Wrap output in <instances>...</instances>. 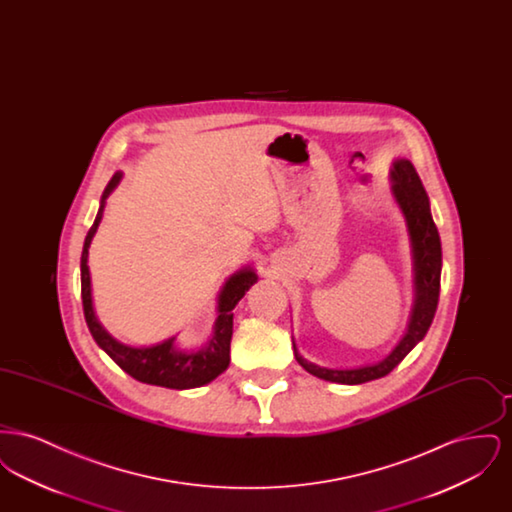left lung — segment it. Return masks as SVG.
<instances>
[{"label":"left lung","mask_w":512,"mask_h":512,"mask_svg":"<svg viewBox=\"0 0 512 512\" xmlns=\"http://www.w3.org/2000/svg\"><path fill=\"white\" fill-rule=\"evenodd\" d=\"M391 190L405 215L409 236L413 245L414 261V305L411 313L409 330L403 340L390 355L376 365L359 366V368H324L303 359L293 343L295 361L303 366L309 374L336 382V384H365L390 374L399 365L418 341L422 340L434 320L439 299V278H441V242L438 226L434 224L430 213V201L426 190L420 182V176L407 159H397L391 169Z\"/></svg>","instance_id":"obj_1"}]
</instances>
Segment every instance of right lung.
Segmentation results:
<instances>
[{
  "mask_svg": "<svg viewBox=\"0 0 512 512\" xmlns=\"http://www.w3.org/2000/svg\"><path fill=\"white\" fill-rule=\"evenodd\" d=\"M122 174L117 172L107 184L98 217L94 220L88 236L84 240V249L80 257V284H82V307L86 324L99 347L121 366L126 374L138 382L161 386L169 390H190L199 388L215 380L230 365V340H232V309L244 297L245 292L257 282V274L251 267L242 268L228 278L219 295V317L215 322V334L211 341L199 351H182L174 345V338L151 347H130L115 340L101 324L92 307V288H90V270H88V247L98 230L103 215L105 199L117 188Z\"/></svg>",
  "mask_w": 512,
  "mask_h": 512,
  "instance_id": "obj_1",
  "label": "right lung"
}]
</instances>
